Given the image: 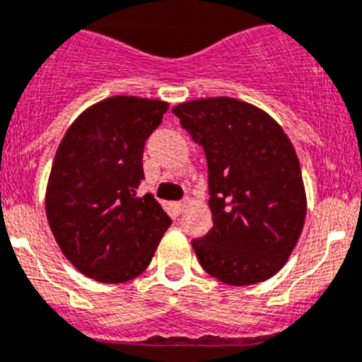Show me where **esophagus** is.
<instances>
[{
  "label": "esophagus",
  "mask_w": 362,
  "mask_h": 362,
  "mask_svg": "<svg viewBox=\"0 0 362 362\" xmlns=\"http://www.w3.org/2000/svg\"><path fill=\"white\" fill-rule=\"evenodd\" d=\"M187 207V200H180V202L175 204V209H177V213H182Z\"/></svg>",
  "instance_id": "obj_1"
}]
</instances>
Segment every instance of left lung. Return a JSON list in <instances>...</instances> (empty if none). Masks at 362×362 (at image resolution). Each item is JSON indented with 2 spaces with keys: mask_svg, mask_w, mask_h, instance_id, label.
<instances>
[{
  "mask_svg": "<svg viewBox=\"0 0 362 362\" xmlns=\"http://www.w3.org/2000/svg\"><path fill=\"white\" fill-rule=\"evenodd\" d=\"M173 112L207 160L213 228L191 242L200 266L229 286L268 281L288 262L306 218L290 138L268 112L228 96L178 103Z\"/></svg>",
  "mask_w": 362,
  "mask_h": 362,
  "instance_id": "1",
  "label": "left lung"
}]
</instances>
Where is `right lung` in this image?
Masks as SVG:
<instances>
[{"instance_id":"obj_1","label":"right lung","mask_w":362,"mask_h":362,"mask_svg":"<svg viewBox=\"0 0 362 362\" xmlns=\"http://www.w3.org/2000/svg\"><path fill=\"white\" fill-rule=\"evenodd\" d=\"M168 109L162 100L111 96L81 112L56 151L47 220L69 262L89 279L138 276L171 226L153 194H136L144 146Z\"/></svg>"}]
</instances>
